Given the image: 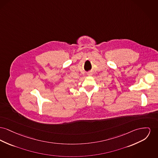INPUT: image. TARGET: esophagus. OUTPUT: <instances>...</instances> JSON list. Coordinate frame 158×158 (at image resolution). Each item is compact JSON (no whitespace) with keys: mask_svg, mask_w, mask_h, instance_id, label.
Listing matches in <instances>:
<instances>
[{"mask_svg":"<svg viewBox=\"0 0 158 158\" xmlns=\"http://www.w3.org/2000/svg\"><path fill=\"white\" fill-rule=\"evenodd\" d=\"M89 75H90V74H89Z\"/></svg>","mask_w":158,"mask_h":158,"instance_id":"34e87169","label":"esophagus"}]
</instances>
